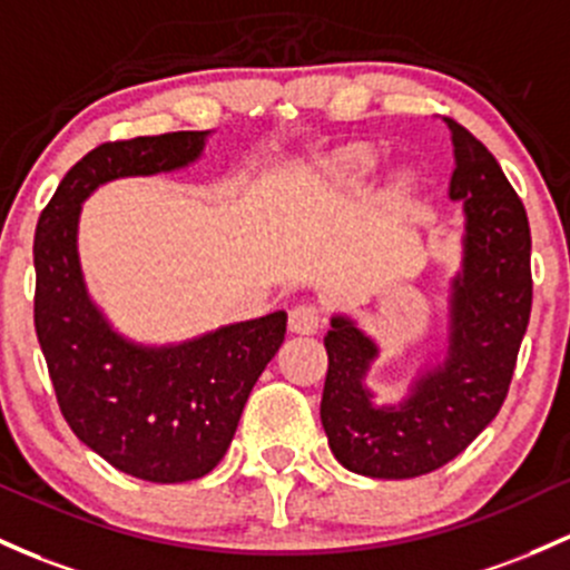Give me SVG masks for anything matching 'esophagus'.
Listing matches in <instances>:
<instances>
[{"mask_svg": "<svg viewBox=\"0 0 570 570\" xmlns=\"http://www.w3.org/2000/svg\"><path fill=\"white\" fill-rule=\"evenodd\" d=\"M322 327V311L316 305H295L289 311V330L295 335H314Z\"/></svg>", "mask_w": 570, "mask_h": 570, "instance_id": "1", "label": "esophagus"}]
</instances>
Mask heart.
Listing matches in <instances>:
<instances>
[{
	"label": "heart",
	"instance_id": "b5f03b06",
	"mask_svg": "<svg viewBox=\"0 0 570 570\" xmlns=\"http://www.w3.org/2000/svg\"><path fill=\"white\" fill-rule=\"evenodd\" d=\"M373 167H376V154L371 148H354V151L343 154L341 159L324 173V189L330 194H348L362 189L371 178ZM409 189V178L395 180V194H403Z\"/></svg>",
	"mask_w": 570,
	"mask_h": 570
}]
</instances>
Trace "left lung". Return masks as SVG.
<instances>
[{
    "label": "left lung",
    "mask_w": 570,
    "mask_h": 570,
    "mask_svg": "<svg viewBox=\"0 0 570 570\" xmlns=\"http://www.w3.org/2000/svg\"><path fill=\"white\" fill-rule=\"evenodd\" d=\"M449 197L465 208V259L452 292V346L441 367L416 381L397 409H376L362 386L379 348L346 316L333 318L322 424L348 471L414 479L465 452L509 395L533 308L530 224L498 159L454 118Z\"/></svg>",
    "instance_id": "obj_1"
}]
</instances>
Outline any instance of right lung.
<instances>
[{
  "label": "right lung",
  "instance_id": "right-lung-1",
  "mask_svg": "<svg viewBox=\"0 0 570 570\" xmlns=\"http://www.w3.org/2000/svg\"><path fill=\"white\" fill-rule=\"evenodd\" d=\"M205 135L102 142L61 178L35 233V330L61 414L112 468L156 484L199 479L218 465L256 379L284 343L286 311L180 346H135L86 295L78 216L105 180L189 165Z\"/></svg>",
  "mask_w": 570,
  "mask_h": 570
}]
</instances>
